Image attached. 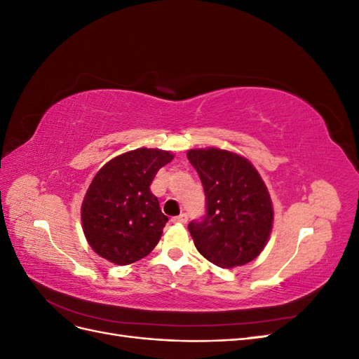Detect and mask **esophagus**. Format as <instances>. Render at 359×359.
I'll list each match as a JSON object with an SVG mask.
<instances>
[{"label": "esophagus", "mask_w": 359, "mask_h": 359, "mask_svg": "<svg viewBox=\"0 0 359 359\" xmlns=\"http://www.w3.org/2000/svg\"><path fill=\"white\" fill-rule=\"evenodd\" d=\"M187 220H189V217L186 212H182L177 217H172V223H177V224H186Z\"/></svg>", "instance_id": "obj_1"}]
</instances>
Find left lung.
<instances>
[{
    "label": "left lung",
    "mask_w": 359,
    "mask_h": 359,
    "mask_svg": "<svg viewBox=\"0 0 359 359\" xmlns=\"http://www.w3.org/2000/svg\"><path fill=\"white\" fill-rule=\"evenodd\" d=\"M206 196V215L189 224L198 252L220 268L243 266L265 248L274 222L262 177L245 157L220 148L190 149Z\"/></svg>",
    "instance_id": "8db88e82"
}]
</instances>
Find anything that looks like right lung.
Segmentation results:
<instances>
[{
    "label": "right lung",
    "instance_id": "1",
    "mask_svg": "<svg viewBox=\"0 0 359 359\" xmlns=\"http://www.w3.org/2000/svg\"><path fill=\"white\" fill-rule=\"evenodd\" d=\"M172 158L169 151L137 148L109 160L95 173L81 219L97 255L115 265H130L153 252L168 217L149 186Z\"/></svg>",
    "mask_w": 359,
    "mask_h": 359
}]
</instances>
